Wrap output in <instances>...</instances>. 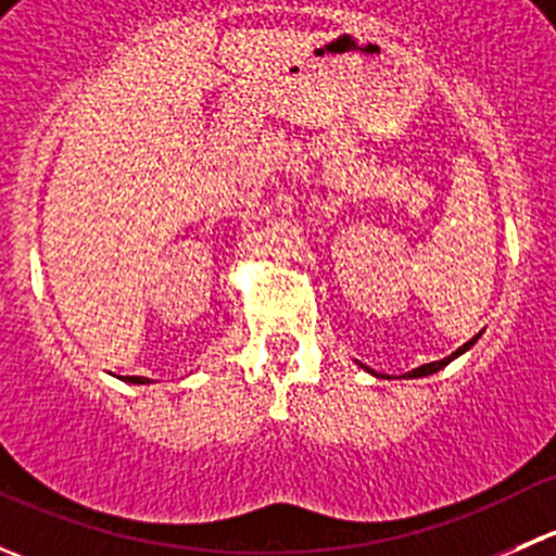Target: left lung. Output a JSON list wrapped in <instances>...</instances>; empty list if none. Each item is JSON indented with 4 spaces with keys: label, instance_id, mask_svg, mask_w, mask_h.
I'll return each instance as SVG.
<instances>
[{
    "label": "left lung",
    "instance_id": "obj_1",
    "mask_svg": "<svg viewBox=\"0 0 556 556\" xmlns=\"http://www.w3.org/2000/svg\"><path fill=\"white\" fill-rule=\"evenodd\" d=\"M476 339H479V336H473V339H470V341H465V344H463V346H459V350H457V352H452V355H450V357H444V361H435V363H425V366H419V368H414V371H408V374H406V377H408V379H417V377H430V374L441 371V368H444V366H450V363L454 361V357H457V355H463V352H468V350H470V346H473V344H476Z\"/></svg>",
    "mask_w": 556,
    "mask_h": 556
}]
</instances>
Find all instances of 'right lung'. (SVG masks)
Here are the masks:
<instances>
[{"label": "right lung", "instance_id": "right-lung-1", "mask_svg": "<svg viewBox=\"0 0 556 556\" xmlns=\"http://www.w3.org/2000/svg\"><path fill=\"white\" fill-rule=\"evenodd\" d=\"M128 382H134V384H148L150 379H142V377H128Z\"/></svg>", "mask_w": 556, "mask_h": 556}]
</instances>
